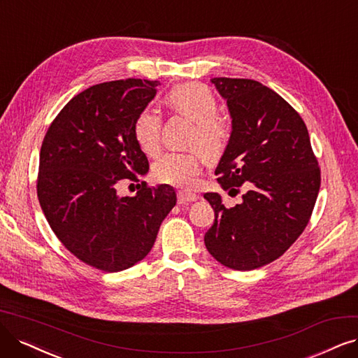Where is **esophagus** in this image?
Wrapping results in <instances>:
<instances>
[{
    "label": "esophagus",
    "instance_id": "obj_1",
    "mask_svg": "<svg viewBox=\"0 0 358 358\" xmlns=\"http://www.w3.org/2000/svg\"><path fill=\"white\" fill-rule=\"evenodd\" d=\"M177 199H178V203H189V202H196L197 199H199V196L194 194V193H190V192H184V190H180L177 193Z\"/></svg>",
    "mask_w": 358,
    "mask_h": 358
}]
</instances>
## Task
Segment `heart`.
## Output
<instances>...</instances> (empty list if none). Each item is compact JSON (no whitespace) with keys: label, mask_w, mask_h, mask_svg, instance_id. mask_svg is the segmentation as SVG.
Segmentation results:
<instances>
[{"label":"heart","mask_w":358,"mask_h":358,"mask_svg":"<svg viewBox=\"0 0 358 358\" xmlns=\"http://www.w3.org/2000/svg\"><path fill=\"white\" fill-rule=\"evenodd\" d=\"M165 103L169 108L189 117L193 122L190 144L197 145L208 159H217L227 148L230 129L227 122L217 115L218 103L208 87L197 83L180 84L172 88ZM161 116L150 109L138 113L132 127L138 148L148 155L159 149ZM202 159L199 152L166 153L153 166L156 181L177 187H190L201 174Z\"/></svg>","instance_id":"obj_1"}]
</instances>
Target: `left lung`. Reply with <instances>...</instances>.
I'll list each match as a JSON object with an SVG mask.
<instances>
[{
	"mask_svg": "<svg viewBox=\"0 0 358 358\" xmlns=\"http://www.w3.org/2000/svg\"><path fill=\"white\" fill-rule=\"evenodd\" d=\"M231 116V136L215 174L242 202L226 208L218 193L205 245L222 266L248 271L282 257L307 227L320 189V168L299 113L254 79L213 78Z\"/></svg>",
	"mask_w": 358,
	"mask_h": 358,
	"instance_id": "8db88e82",
	"label": "left lung"
}]
</instances>
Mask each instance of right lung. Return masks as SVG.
Here are the masks:
<instances>
[{
	"label": "right lung",
	"mask_w": 358,
	"mask_h": 358,
	"mask_svg": "<svg viewBox=\"0 0 358 358\" xmlns=\"http://www.w3.org/2000/svg\"><path fill=\"white\" fill-rule=\"evenodd\" d=\"M157 85L129 78L84 90L41 145L36 192L50 227L71 254L101 271L127 270L148 255L177 202L168 184L141 181L136 196L116 193L122 180L140 181L149 171L132 127Z\"/></svg>",
	"instance_id": "1"
}]
</instances>
